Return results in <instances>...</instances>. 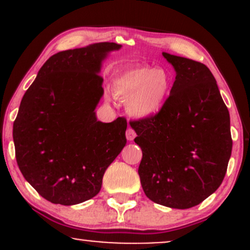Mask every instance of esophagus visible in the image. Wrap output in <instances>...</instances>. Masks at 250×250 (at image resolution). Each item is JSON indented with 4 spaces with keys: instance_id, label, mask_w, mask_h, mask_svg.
Returning a JSON list of instances; mask_svg holds the SVG:
<instances>
[{
    "instance_id": "1",
    "label": "esophagus",
    "mask_w": 250,
    "mask_h": 250,
    "mask_svg": "<svg viewBox=\"0 0 250 250\" xmlns=\"http://www.w3.org/2000/svg\"><path fill=\"white\" fill-rule=\"evenodd\" d=\"M125 136H127V140H129V141H133L135 136H136V131L131 127H128L127 131H125Z\"/></svg>"
}]
</instances>
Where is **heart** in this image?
I'll list each match as a JSON object with an SVG mask.
<instances>
[{"label":"heart","mask_w":250,"mask_h":250,"mask_svg":"<svg viewBox=\"0 0 250 250\" xmlns=\"http://www.w3.org/2000/svg\"><path fill=\"white\" fill-rule=\"evenodd\" d=\"M171 85V75L166 68L135 67L114 82L113 93L121 101H128L131 115L147 119L163 108Z\"/></svg>","instance_id":"obj_1"}]
</instances>
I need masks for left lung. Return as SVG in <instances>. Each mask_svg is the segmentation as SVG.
Here are the masks:
<instances>
[{
    "instance_id": "8db88e82",
    "label": "left lung",
    "mask_w": 250,
    "mask_h": 250,
    "mask_svg": "<svg viewBox=\"0 0 250 250\" xmlns=\"http://www.w3.org/2000/svg\"><path fill=\"white\" fill-rule=\"evenodd\" d=\"M176 70L170 95L154 116L134 121L143 191L166 207L187 209L220 187L230 159V119L203 63L162 53Z\"/></svg>"
}]
</instances>
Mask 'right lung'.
Returning a JSON list of instances; mask_svg holds the SVG:
<instances>
[{"label": "right lung", "mask_w": 250, "mask_h": 250, "mask_svg": "<svg viewBox=\"0 0 250 250\" xmlns=\"http://www.w3.org/2000/svg\"><path fill=\"white\" fill-rule=\"evenodd\" d=\"M121 44L60 51L25 91L13 127L17 165L51 203L77 205L99 194L105 169L127 143V120L97 121L102 60Z\"/></svg>", "instance_id": "1"}]
</instances>
